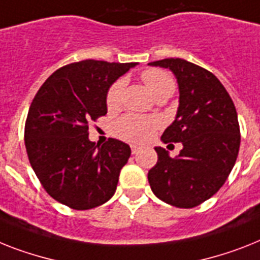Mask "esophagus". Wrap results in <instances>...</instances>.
<instances>
[{"mask_svg":"<svg viewBox=\"0 0 260 260\" xmlns=\"http://www.w3.org/2000/svg\"><path fill=\"white\" fill-rule=\"evenodd\" d=\"M141 150V147H139L138 145H132V153L133 154H137Z\"/></svg>","mask_w":260,"mask_h":260,"instance_id":"esophagus-1","label":"esophagus"}]
</instances>
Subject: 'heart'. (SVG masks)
<instances>
[{
  "instance_id": "obj_1",
  "label": "heart",
  "mask_w": 260,
  "mask_h": 260,
  "mask_svg": "<svg viewBox=\"0 0 260 260\" xmlns=\"http://www.w3.org/2000/svg\"><path fill=\"white\" fill-rule=\"evenodd\" d=\"M142 79L150 93L156 96L158 94L164 91H174L175 89V82L174 78L169 73L158 69H150L142 74ZM126 81L123 78L115 81L111 87L107 91L106 105L109 109H117L121 105L122 93L125 89ZM156 126L155 119L151 118L139 117V115L128 114L126 117L121 118L115 123L114 130L115 134L119 138L130 141V142H143L153 134L154 128Z\"/></svg>"
}]
</instances>
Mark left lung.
Listing matches in <instances>:
<instances>
[{"instance_id": "1", "label": "left lung", "mask_w": 260, "mask_h": 260, "mask_svg": "<svg viewBox=\"0 0 260 260\" xmlns=\"http://www.w3.org/2000/svg\"><path fill=\"white\" fill-rule=\"evenodd\" d=\"M149 65L169 69L177 78L179 106L160 139L183 146L175 158L155 147L158 162L147 174L150 187L160 201L191 209L211 198L233 170L241 145L237 110L219 79L206 69L182 58Z\"/></svg>"}]
</instances>
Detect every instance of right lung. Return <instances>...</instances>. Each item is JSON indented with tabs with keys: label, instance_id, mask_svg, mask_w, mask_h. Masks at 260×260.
<instances>
[{
	"label": "right lung",
	"instance_id": "obj_1",
	"mask_svg": "<svg viewBox=\"0 0 260 260\" xmlns=\"http://www.w3.org/2000/svg\"><path fill=\"white\" fill-rule=\"evenodd\" d=\"M137 62L86 59L55 70L40 87L25 123V146L34 173L57 202L74 210L104 205L117 190L132 150L110 138L89 139V122L107 113L110 86Z\"/></svg>",
	"mask_w": 260,
	"mask_h": 260
}]
</instances>
